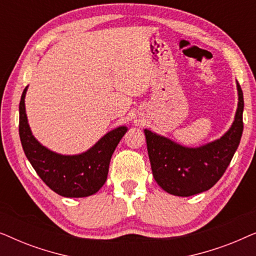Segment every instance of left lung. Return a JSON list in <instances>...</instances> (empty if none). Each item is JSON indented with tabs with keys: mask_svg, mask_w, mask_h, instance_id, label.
<instances>
[{
	"mask_svg": "<svg viewBox=\"0 0 256 256\" xmlns=\"http://www.w3.org/2000/svg\"><path fill=\"white\" fill-rule=\"evenodd\" d=\"M239 102L232 127L214 142L186 148L144 129L152 174L168 194L188 197L211 188L225 172L239 146L244 130V94L238 82Z\"/></svg>",
	"mask_w": 256,
	"mask_h": 256,
	"instance_id": "8db88e82",
	"label": "left lung"
}]
</instances>
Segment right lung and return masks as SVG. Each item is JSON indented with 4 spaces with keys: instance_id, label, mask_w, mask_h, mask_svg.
<instances>
[{
    "instance_id": "1",
    "label": "right lung",
    "mask_w": 256,
    "mask_h": 256,
    "mask_svg": "<svg viewBox=\"0 0 256 256\" xmlns=\"http://www.w3.org/2000/svg\"><path fill=\"white\" fill-rule=\"evenodd\" d=\"M26 93V87L20 102V138L24 154L38 176L52 191L62 197H88L99 191L107 180L112 155L127 127L110 132L80 155H59L42 146L31 134L24 104Z\"/></svg>"
}]
</instances>
